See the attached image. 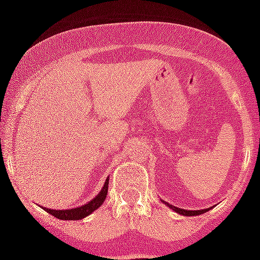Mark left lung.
I'll list each match as a JSON object with an SVG mask.
<instances>
[{
    "label": "left lung",
    "mask_w": 260,
    "mask_h": 260,
    "mask_svg": "<svg viewBox=\"0 0 260 260\" xmlns=\"http://www.w3.org/2000/svg\"><path fill=\"white\" fill-rule=\"evenodd\" d=\"M163 204H166L170 209H173L174 212H177V213L182 214V216H198V214H204L206 213L208 210H209V208L208 209H201V210H187V209H181V208H177V206L171 205V204H167V202H165L162 200Z\"/></svg>",
    "instance_id": "left-lung-1"
}]
</instances>
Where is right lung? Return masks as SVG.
Masks as SVG:
<instances>
[{
	"label": "right lung",
	"mask_w": 260,
	"mask_h": 260,
	"mask_svg": "<svg viewBox=\"0 0 260 260\" xmlns=\"http://www.w3.org/2000/svg\"><path fill=\"white\" fill-rule=\"evenodd\" d=\"M108 185H109V178H106L105 183L102 186L101 191L91 200V201L86 202L85 205H81L78 208H71V209H50V208H43L47 213L52 214L59 220H82L86 216L91 214L95 209H98L100 206L104 204L108 194Z\"/></svg>",
	"instance_id": "right-lung-1"
}]
</instances>
